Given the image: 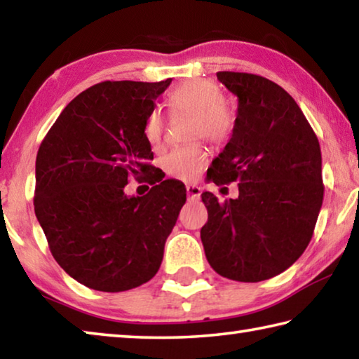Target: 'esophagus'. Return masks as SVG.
<instances>
[{"label":"esophagus","instance_id":"34e87169","mask_svg":"<svg viewBox=\"0 0 359 359\" xmlns=\"http://www.w3.org/2000/svg\"><path fill=\"white\" fill-rule=\"evenodd\" d=\"M187 196L188 199H191V201H196L201 196V188L198 185H187Z\"/></svg>","mask_w":359,"mask_h":359}]
</instances>
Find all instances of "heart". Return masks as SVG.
<instances>
[{
  "label": "heart",
  "mask_w": 359,
  "mask_h": 359,
  "mask_svg": "<svg viewBox=\"0 0 359 359\" xmlns=\"http://www.w3.org/2000/svg\"><path fill=\"white\" fill-rule=\"evenodd\" d=\"M169 106L193 114L190 125L191 137H204L217 144L224 141L233 128V115L226 101L222 98L217 85L209 81L194 79L180 83L169 93ZM163 131H165L163 115L158 111L150 112L144 123V137L154 150L161 147ZM205 161L208 155L203 145L193 144L169 151L163 158V169L171 177L190 180L201 171Z\"/></svg>",
  "instance_id": "1"
}]
</instances>
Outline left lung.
Here are the masks:
<instances>
[{"label": "left lung", "instance_id": "1", "mask_svg": "<svg viewBox=\"0 0 359 359\" xmlns=\"http://www.w3.org/2000/svg\"><path fill=\"white\" fill-rule=\"evenodd\" d=\"M238 96L233 135L209 180L238 182L239 196L201 194L205 258L217 274L261 282L294 263L312 239L323 203L321 151L312 126L280 85L247 72H217Z\"/></svg>", "mask_w": 359, "mask_h": 359}]
</instances>
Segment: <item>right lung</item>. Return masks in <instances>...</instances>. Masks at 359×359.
<instances>
[{"label": "right lung", "mask_w": 359, "mask_h": 359, "mask_svg": "<svg viewBox=\"0 0 359 359\" xmlns=\"http://www.w3.org/2000/svg\"><path fill=\"white\" fill-rule=\"evenodd\" d=\"M161 82H101L63 109L36 156L34 214L66 274L118 293L154 277L187 201L184 185L150 177L145 196H128L130 177H149L154 160L144 123Z\"/></svg>", "instance_id": "add662e5"}]
</instances>
